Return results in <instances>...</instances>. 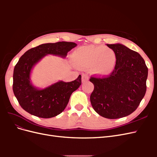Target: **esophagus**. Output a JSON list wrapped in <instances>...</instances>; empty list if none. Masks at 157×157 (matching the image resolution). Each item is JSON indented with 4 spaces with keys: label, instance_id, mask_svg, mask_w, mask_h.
<instances>
[{
    "label": "esophagus",
    "instance_id": "esophagus-1",
    "mask_svg": "<svg viewBox=\"0 0 157 157\" xmlns=\"http://www.w3.org/2000/svg\"><path fill=\"white\" fill-rule=\"evenodd\" d=\"M88 80H89V78L86 75H85V74L82 75V82H86Z\"/></svg>",
    "mask_w": 157,
    "mask_h": 157
}]
</instances>
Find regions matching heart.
<instances>
[{"mask_svg":"<svg viewBox=\"0 0 157 157\" xmlns=\"http://www.w3.org/2000/svg\"><path fill=\"white\" fill-rule=\"evenodd\" d=\"M71 59L78 67H90L91 73L98 77H105L111 74L117 63L115 52L104 46L78 47L73 51Z\"/></svg>","mask_w":157,"mask_h":157,"instance_id":"obj_1","label":"heart"}]
</instances>
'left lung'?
<instances>
[{
  "instance_id": "left-lung-1",
  "label": "left lung",
  "mask_w": 157,
  "mask_h": 157,
  "mask_svg": "<svg viewBox=\"0 0 157 157\" xmlns=\"http://www.w3.org/2000/svg\"><path fill=\"white\" fill-rule=\"evenodd\" d=\"M117 56V65L108 77H91L94 85L90 102L98 114L109 119L130 115L146 92L148 69L141 55L122 44H107Z\"/></svg>"
}]
</instances>
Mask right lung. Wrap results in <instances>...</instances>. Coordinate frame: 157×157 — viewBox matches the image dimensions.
I'll use <instances>...</instances> for the list:
<instances>
[{
	"label": "right lung",
	"instance_id": "right-lung-1",
	"mask_svg": "<svg viewBox=\"0 0 157 157\" xmlns=\"http://www.w3.org/2000/svg\"><path fill=\"white\" fill-rule=\"evenodd\" d=\"M75 42L42 44L27 50L13 69V91L21 107L31 115L44 118L56 117L67 106L72 93L81 84V75L71 82L59 80L45 88H39L31 80L35 66L46 56L65 58L77 46Z\"/></svg>",
	"mask_w": 157,
	"mask_h": 157
}]
</instances>
